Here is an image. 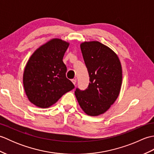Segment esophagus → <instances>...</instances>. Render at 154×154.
Here are the masks:
<instances>
[{
  "instance_id": "34e87169",
  "label": "esophagus",
  "mask_w": 154,
  "mask_h": 154,
  "mask_svg": "<svg viewBox=\"0 0 154 154\" xmlns=\"http://www.w3.org/2000/svg\"><path fill=\"white\" fill-rule=\"evenodd\" d=\"M71 81H72V83H73L75 85H76V83H77V80L76 79H72Z\"/></svg>"
}]
</instances>
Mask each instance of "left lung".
Instances as JSON below:
<instances>
[{
  "label": "left lung",
  "mask_w": 154,
  "mask_h": 154,
  "mask_svg": "<svg viewBox=\"0 0 154 154\" xmlns=\"http://www.w3.org/2000/svg\"><path fill=\"white\" fill-rule=\"evenodd\" d=\"M90 83L85 90L76 88L75 96L80 106L90 116L103 114L119 96L122 85V67L119 57L99 42L81 44Z\"/></svg>",
  "instance_id": "1"
}]
</instances>
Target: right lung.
Returning <instances> with one entry per match:
<instances>
[{
    "mask_svg": "<svg viewBox=\"0 0 154 154\" xmlns=\"http://www.w3.org/2000/svg\"><path fill=\"white\" fill-rule=\"evenodd\" d=\"M69 44L54 39L32 54L25 67L23 83L29 100L35 106L48 108L75 88L66 77L63 61Z\"/></svg>",
    "mask_w": 154,
    "mask_h": 154,
    "instance_id": "add662e5",
    "label": "right lung"
}]
</instances>
